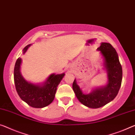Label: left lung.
Instances as JSON below:
<instances>
[{
  "instance_id": "8db88e82",
  "label": "left lung",
  "mask_w": 135,
  "mask_h": 135,
  "mask_svg": "<svg viewBox=\"0 0 135 135\" xmlns=\"http://www.w3.org/2000/svg\"><path fill=\"white\" fill-rule=\"evenodd\" d=\"M98 49L104 58V65L109 79L107 86L86 95L83 94L75 80L72 84V88L78 100L83 105L93 109L103 107L115 98L119 92L123 78L121 65L115 48L109 43H102Z\"/></svg>"
}]
</instances>
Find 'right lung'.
I'll return each instance as SVG.
<instances>
[{"instance_id": "obj_1", "label": "right lung", "mask_w": 135, "mask_h": 135, "mask_svg": "<svg viewBox=\"0 0 135 135\" xmlns=\"http://www.w3.org/2000/svg\"><path fill=\"white\" fill-rule=\"evenodd\" d=\"M31 45L23 48V54ZM21 58H18L14 70V80L16 90L20 98L29 105L34 108H42L52 102L55 98L58 85L65 76V74H52L43 86L30 83L24 79L20 72Z\"/></svg>"}]
</instances>
